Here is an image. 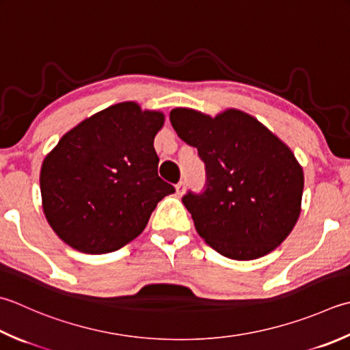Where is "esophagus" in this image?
Instances as JSON below:
<instances>
[{
    "label": "esophagus",
    "instance_id": "1",
    "mask_svg": "<svg viewBox=\"0 0 350 350\" xmlns=\"http://www.w3.org/2000/svg\"><path fill=\"white\" fill-rule=\"evenodd\" d=\"M185 188H187V187H185V182H183V180H180L179 183L176 185V191H177V194L182 196V194L185 193Z\"/></svg>",
    "mask_w": 350,
    "mask_h": 350
}]
</instances>
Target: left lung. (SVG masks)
Here are the masks:
<instances>
[{
	"label": "left lung",
	"mask_w": 350,
	"mask_h": 350,
	"mask_svg": "<svg viewBox=\"0 0 350 350\" xmlns=\"http://www.w3.org/2000/svg\"><path fill=\"white\" fill-rule=\"evenodd\" d=\"M179 138L206 168L204 191L182 197L196 230L220 255L250 261L275 250L300 215L304 171L288 146L252 115L170 112Z\"/></svg>",
	"instance_id": "8db88e82"
}]
</instances>
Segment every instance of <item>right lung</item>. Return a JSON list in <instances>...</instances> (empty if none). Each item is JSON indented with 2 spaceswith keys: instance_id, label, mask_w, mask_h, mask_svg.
Here are the masks:
<instances>
[{
  "instance_id": "1",
  "label": "right lung",
  "mask_w": 350,
  "mask_h": 350,
  "mask_svg": "<svg viewBox=\"0 0 350 350\" xmlns=\"http://www.w3.org/2000/svg\"><path fill=\"white\" fill-rule=\"evenodd\" d=\"M163 120L126 101L62 136L40 168L44 214L62 241L103 255L146 229L156 204L174 193L157 176L153 142Z\"/></svg>"
}]
</instances>
